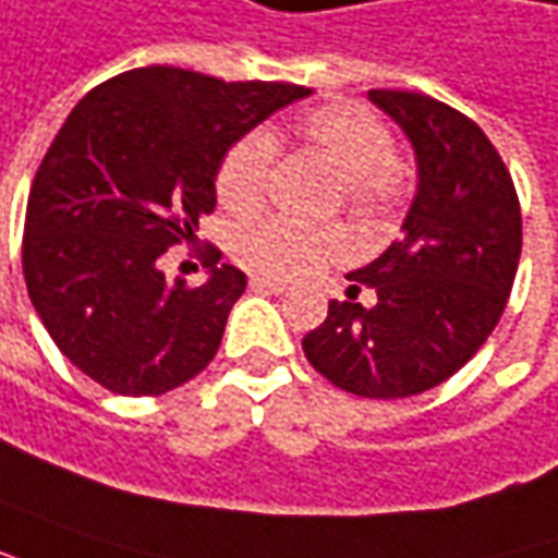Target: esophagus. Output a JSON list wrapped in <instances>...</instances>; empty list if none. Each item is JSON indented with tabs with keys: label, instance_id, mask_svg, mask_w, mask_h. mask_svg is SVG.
Segmentation results:
<instances>
[{
	"label": "esophagus",
	"instance_id": "esophagus-1",
	"mask_svg": "<svg viewBox=\"0 0 558 558\" xmlns=\"http://www.w3.org/2000/svg\"><path fill=\"white\" fill-rule=\"evenodd\" d=\"M250 287H253V290H265V293H275V295L287 293V283H283V280L263 278V275H253V278H250Z\"/></svg>",
	"mask_w": 558,
	"mask_h": 558
}]
</instances>
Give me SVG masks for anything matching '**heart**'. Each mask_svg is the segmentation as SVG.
Here are the masks:
<instances>
[{"label": "heart", "instance_id": "b5f03b06", "mask_svg": "<svg viewBox=\"0 0 558 558\" xmlns=\"http://www.w3.org/2000/svg\"><path fill=\"white\" fill-rule=\"evenodd\" d=\"M295 136L339 180L342 198L354 210H373L397 189L400 151L390 131L366 109L324 104L295 121ZM275 161V140L250 131L231 146L216 170V198L234 216L263 207ZM234 259L265 278H305L348 256V238L336 226H302L290 219H263L234 234Z\"/></svg>", "mask_w": 558, "mask_h": 558}]
</instances>
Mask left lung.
Instances as JSON below:
<instances>
[{
	"instance_id": "obj_1",
	"label": "left lung",
	"mask_w": 558,
	"mask_h": 558,
	"mask_svg": "<svg viewBox=\"0 0 558 558\" xmlns=\"http://www.w3.org/2000/svg\"><path fill=\"white\" fill-rule=\"evenodd\" d=\"M418 158V192L393 241L351 271L348 302L302 339L308 363L336 388L400 400L437 388L501 320L522 253L513 177L483 128L415 90H369ZM373 286L376 305L356 302Z\"/></svg>"
}]
</instances>
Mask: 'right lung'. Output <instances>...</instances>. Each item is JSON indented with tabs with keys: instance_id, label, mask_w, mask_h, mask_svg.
<instances>
[{
	"instance_id": "1",
	"label": "right lung",
	"mask_w": 558,
	"mask_h": 558,
	"mask_svg": "<svg viewBox=\"0 0 558 558\" xmlns=\"http://www.w3.org/2000/svg\"><path fill=\"white\" fill-rule=\"evenodd\" d=\"M308 94L140 66L75 104L29 189L24 280L48 336L88 378L158 397L214 360L247 275L219 265L210 244L201 287L168 283L158 263L216 207L222 155Z\"/></svg>"
}]
</instances>
